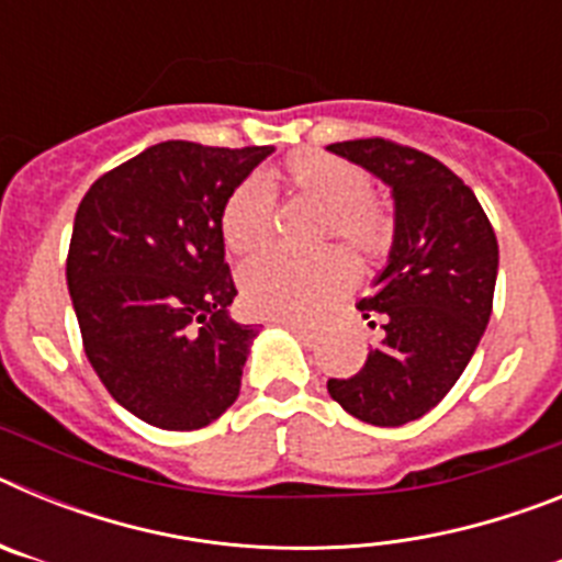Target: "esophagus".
<instances>
[{"label": "esophagus", "mask_w": 562, "mask_h": 562, "mask_svg": "<svg viewBox=\"0 0 562 562\" xmlns=\"http://www.w3.org/2000/svg\"><path fill=\"white\" fill-rule=\"evenodd\" d=\"M276 324L284 326V329H290L292 335H297L301 340H306V342H312L317 337L315 326H306V324H301V321H284V317H281V321H276Z\"/></svg>", "instance_id": "esophagus-1"}]
</instances>
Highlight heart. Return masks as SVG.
I'll use <instances>...</instances> for the list:
<instances>
[{
  "label": "heart",
  "mask_w": 562,
  "mask_h": 562,
  "mask_svg": "<svg viewBox=\"0 0 562 562\" xmlns=\"http://www.w3.org/2000/svg\"><path fill=\"white\" fill-rule=\"evenodd\" d=\"M272 186L321 202L324 216L317 225V238H340L362 261H376L389 252L394 236L389 207L371 193L369 173L357 162L321 148H301L278 162ZM272 216L276 196L270 186L258 177L241 180L222 205L220 227L225 245L238 256L261 250L272 233ZM351 284L355 261L335 247L310 256L270 250L247 261L241 270V297L247 310L284 321L315 317Z\"/></svg>",
  "instance_id": "heart-1"
}]
</instances>
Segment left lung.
<instances>
[{"label":"left lung","mask_w":562,"mask_h":562,"mask_svg":"<svg viewBox=\"0 0 562 562\" xmlns=\"http://www.w3.org/2000/svg\"><path fill=\"white\" fill-rule=\"evenodd\" d=\"M329 151L391 186L396 231L389 267L357 304L380 342L326 389L360 422L400 428L436 408L473 357L493 312L498 238L470 186L430 154L385 137Z\"/></svg>","instance_id":"obj_1"}]
</instances>
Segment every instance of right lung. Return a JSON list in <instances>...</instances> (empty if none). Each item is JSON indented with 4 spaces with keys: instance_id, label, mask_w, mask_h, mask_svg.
I'll use <instances>...</instances> for the list:
<instances>
[{
    "instance_id": "right-lung-1",
    "label": "right lung",
    "mask_w": 562,
    "mask_h": 562,
    "mask_svg": "<svg viewBox=\"0 0 562 562\" xmlns=\"http://www.w3.org/2000/svg\"><path fill=\"white\" fill-rule=\"evenodd\" d=\"M272 146L166 140L92 182L67 252L83 351L128 414L200 430L238 396L256 326L236 297L220 216Z\"/></svg>"
}]
</instances>
